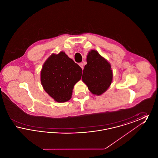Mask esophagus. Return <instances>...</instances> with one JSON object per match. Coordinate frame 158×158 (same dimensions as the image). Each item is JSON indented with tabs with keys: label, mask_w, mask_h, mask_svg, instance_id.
<instances>
[{
	"label": "esophagus",
	"mask_w": 158,
	"mask_h": 158,
	"mask_svg": "<svg viewBox=\"0 0 158 158\" xmlns=\"http://www.w3.org/2000/svg\"><path fill=\"white\" fill-rule=\"evenodd\" d=\"M79 65L80 66V67H81V68L83 70V63H80L79 64Z\"/></svg>",
	"instance_id": "obj_1"
}]
</instances>
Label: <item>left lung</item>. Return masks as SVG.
Here are the masks:
<instances>
[{
    "instance_id": "8db88e82",
    "label": "left lung",
    "mask_w": 158,
    "mask_h": 158,
    "mask_svg": "<svg viewBox=\"0 0 158 158\" xmlns=\"http://www.w3.org/2000/svg\"><path fill=\"white\" fill-rule=\"evenodd\" d=\"M87 64L83 71V82L94 94H102L110 86L113 72L110 64L95 50H91L87 56Z\"/></svg>"
}]
</instances>
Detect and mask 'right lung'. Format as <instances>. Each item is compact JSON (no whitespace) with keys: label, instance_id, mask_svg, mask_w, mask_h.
Returning <instances> with one entry per match:
<instances>
[{"label":"right lung","instance_id":"add662e5","mask_svg":"<svg viewBox=\"0 0 158 158\" xmlns=\"http://www.w3.org/2000/svg\"><path fill=\"white\" fill-rule=\"evenodd\" d=\"M82 73V68L61 52L46 60L41 72V82L51 97L58 102H64L72 97L74 85L81 79Z\"/></svg>","mask_w":158,"mask_h":158}]
</instances>
